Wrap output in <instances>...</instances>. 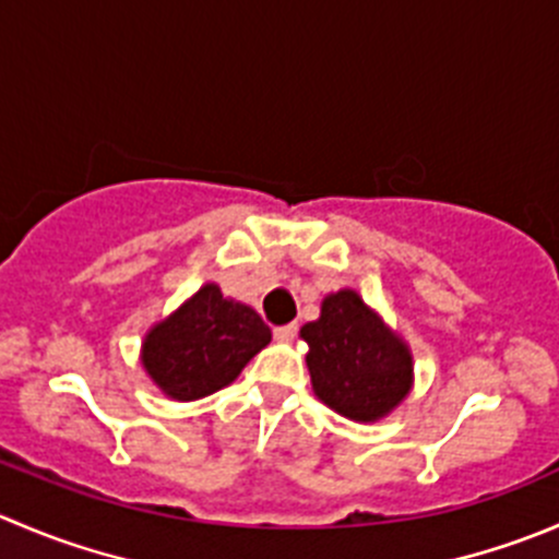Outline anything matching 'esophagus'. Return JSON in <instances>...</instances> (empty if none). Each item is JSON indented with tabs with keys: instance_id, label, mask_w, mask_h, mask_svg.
I'll use <instances>...</instances> for the list:
<instances>
[{
	"instance_id": "34e87169",
	"label": "esophagus",
	"mask_w": 559,
	"mask_h": 559,
	"mask_svg": "<svg viewBox=\"0 0 559 559\" xmlns=\"http://www.w3.org/2000/svg\"><path fill=\"white\" fill-rule=\"evenodd\" d=\"M275 341H292L297 335V324H284V328L273 330Z\"/></svg>"
}]
</instances>
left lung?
<instances>
[{
  "instance_id": "1",
  "label": "left lung",
  "mask_w": 559,
  "mask_h": 559,
  "mask_svg": "<svg viewBox=\"0 0 559 559\" xmlns=\"http://www.w3.org/2000/svg\"><path fill=\"white\" fill-rule=\"evenodd\" d=\"M300 338L313 395L355 424H377L409 395V344L355 289L330 292Z\"/></svg>"
}]
</instances>
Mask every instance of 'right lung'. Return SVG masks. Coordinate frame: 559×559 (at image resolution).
I'll return each instance as SVG.
<instances>
[{
	"label": "right lung",
	"mask_w": 559,
	"mask_h": 559,
	"mask_svg": "<svg viewBox=\"0 0 559 559\" xmlns=\"http://www.w3.org/2000/svg\"><path fill=\"white\" fill-rule=\"evenodd\" d=\"M273 333L246 302L204 284L142 341V366L171 401H197L240 377Z\"/></svg>",
	"instance_id": "1"
}]
</instances>
